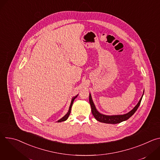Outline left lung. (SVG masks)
Instances as JSON below:
<instances>
[{
	"mask_svg": "<svg viewBox=\"0 0 160 160\" xmlns=\"http://www.w3.org/2000/svg\"><path fill=\"white\" fill-rule=\"evenodd\" d=\"M144 94V93H143ZM142 94V96H143ZM142 96L141 97V99L139 100V102L138 103L134 108L131 110L130 112H128L127 114H125V115H112V116H108V115H102V114L100 113L98 111V110L96 108V106L93 102V101L92 99V97H91V95L90 94L89 95V102L91 106V109H92V112L95 118L102 123H111V124H116V123H120L123 121H125L128 120L129 118H130L134 112L137 111V109H138L139 106H140Z\"/></svg>",
	"mask_w": 160,
	"mask_h": 160,
	"instance_id": "left-lung-1",
	"label": "left lung"
}]
</instances>
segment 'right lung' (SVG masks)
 Returning a JSON list of instances; mask_svg holds the SVG:
<instances>
[{"mask_svg": "<svg viewBox=\"0 0 160 160\" xmlns=\"http://www.w3.org/2000/svg\"><path fill=\"white\" fill-rule=\"evenodd\" d=\"M77 97V96H75V98H73L72 99V102H71V104H70V108H69V110H68V112L66 114V115H65V116H64V117H63L62 118H61L60 120H59L58 121V122H64V121H66V120L68 119V117H69V115H70L71 109H72V105H73V101H74L75 99Z\"/></svg>", "mask_w": 160, "mask_h": 160, "instance_id": "right-lung-1", "label": "right lung"}]
</instances>
